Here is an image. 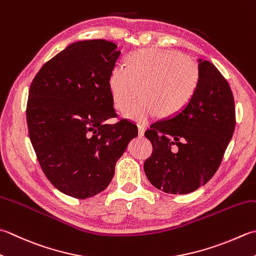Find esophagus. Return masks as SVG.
<instances>
[{
    "label": "esophagus",
    "instance_id": "esophagus-1",
    "mask_svg": "<svg viewBox=\"0 0 256 256\" xmlns=\"http://www.w3.org/2000/svg\"><path fill=\"white\" fill-rule=\"evenodd\" d=\"M138 136H143L144 132H145V126H144V125L138 124Z\"/></svg>",
    "mask_w": 256,
    "mask_h": 256
}]
</instances>
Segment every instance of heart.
I'll list each match as a JSON object with an SVG mask.
<instances>
[{
  "label": "heart",
  "mask_w": 256,
  "mask_h": 256,
  "mask_svg": "<svg viewBox=\"0 0 256 256\" xmlns=\"http://www.w3.org/2000/svg\"><path fill=\"white\" fill-rule=\"evenodd\" d=\"M200 82L198 64L171 50H141L118 64L110 76L114 108L124 111L138 96L124 116L146 122L158 112L162 118L178 114L193 98Z\"/></svg>",
  "instance_id": "heart-1"
}]
</instances>
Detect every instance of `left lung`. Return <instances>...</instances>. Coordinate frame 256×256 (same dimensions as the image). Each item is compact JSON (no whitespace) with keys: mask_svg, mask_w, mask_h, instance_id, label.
I'll use <instances>...</instances> for the list:
<instances>
[{"mask_svg":"<svg viewBox=\"0 0 256 256\" xmlns=\"http://www.w3.org/2000/svg\"><path fill=\"white\" fill-rule=\"evenodd\" d=\"M200 82L178 114L145 132L153 153L144 162L152 185L168 194H188L218 171L233 136L235 106L231 88L211 62L198 58Z\"/></svg>","mask_w":256,"mask_h":256,"instance_id":"obj_1","label":"left lung"}]
</instances>
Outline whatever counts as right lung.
Returning a JSON list of instances; mask_svg holds the SVG:
<instances>
[{"mask_svg":"<svg viewBox=\"0 0 256 256\" xmlns=\"http://www.w3.org/2000/svg\"><path fill=\"white\" fill-rule=\"evenodd\" d=\"M105 40L75 42L45 63L30 86L28 135L44 174L60 192L88 198L111 183L138 128L114 118L110 76L121 51Z\"/></svg>","mask_w":256,"mask_h":256,"instance_id":"1","label":"right lung"}]
</instances>
